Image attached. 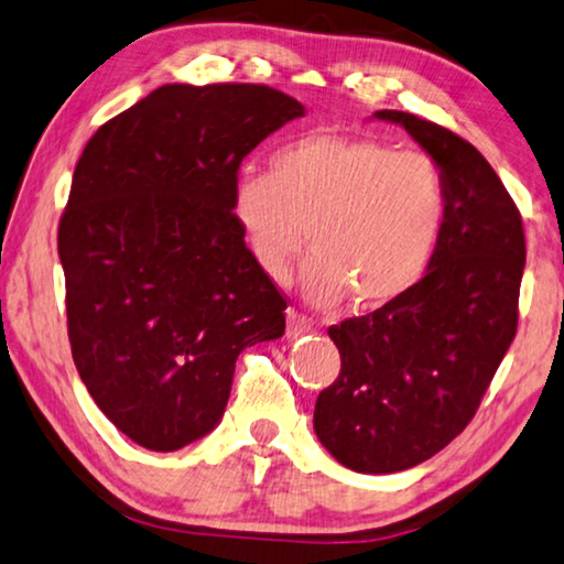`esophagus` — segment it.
<instances>
[{"mask_svg":"<svg viewBox=\"0 0 564 564\" xmlns=\"http://www.w3.org/2000/svg\"><path fill=\"white\" fill-rule=\"evenodd\" d=\"M312 330L310 317L302 315L297 310H288V337H300Z\"/></svg>","mask_w":564,"mask_h":564,"instance_id":"esophagus-1","label":"esophagus"}]
</instances>
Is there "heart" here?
Wrapping results in <instances>:
<instances>
[{"mask_svg": "<svg viewBox=\"0 0 564 564\" xmlns=\"http://www.w3.org/2000/svg\"><path fill=\"white\" fill-rule=\"evenodd\" d=\"M231 209L249 252L282 282L310 229L302 288L317 305L350 292L386 305L429 270L448 216L446 173L433 155L370 138L310 133L272 155V173H241Z\"/></svg>", "mask_w": 564, "mask_h": 564, "instance_id": "b5f03b06", "label": "heart"}]
</instances>
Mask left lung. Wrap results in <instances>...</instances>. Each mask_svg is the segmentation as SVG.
Returning a JSON list of instances; mask_svg holds the SVG:
<instances>
[{
	"instance_id": "1",
	"label": "left lung",
	"mask_w": 564,
	"mask_h": 564,
	"mask_svg": "<svg viewBox=\"0 0 564 564\" xmlns=\"http://www.w3.org/2000/svg\"><path fill=\"white\" fill-rule=\"evenodd\" d=\"M446 173L448 216L426 274L370 315L333 325L340 376L317 395L315 433L360 474L426 462L466 429L517 335L522 216L487 159L464 138L401 110Z\"/></svg>"
}]
</instances>
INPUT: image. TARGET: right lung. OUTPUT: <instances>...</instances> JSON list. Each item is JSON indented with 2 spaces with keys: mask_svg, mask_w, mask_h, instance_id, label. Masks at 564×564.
<instances>
[{
  "mask_svg": "<svg viewBox=\"0 0 564 564\" xmlns=\"http://www.w3.org/2000/svg\"><path fill=\"white\" fill-rule=\"evenodd\" d=\"M305 116L267 85H161L98 128L59 219L67 335L85 388L138 446L216 429L234 366L284 333L288 302L231 209L239 163Z\"/></svg>",
  "mask_w": 564,
  "mask_h": 564,
  "instance_id": "1",
  "label": "right lung"
}]
</instances>
